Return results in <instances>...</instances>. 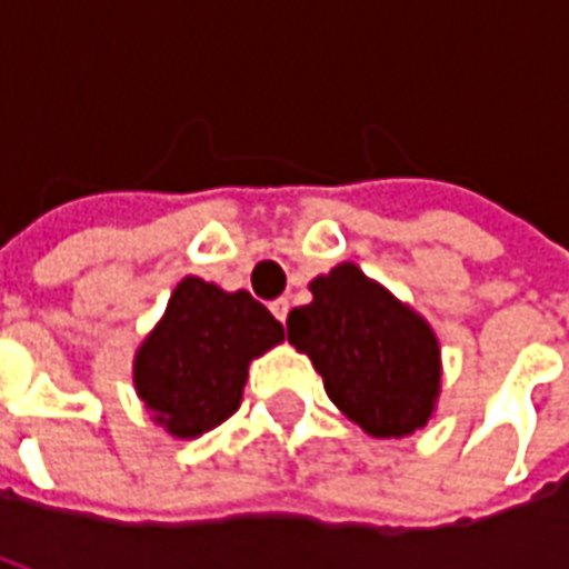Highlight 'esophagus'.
Segmentation results:
<instances>
[{
  "label": "esophagus",
  "instance_id": "esophagus-1",
  "mask_svg": "<svg viewBox=\"0 0 569 569\" xmlns=\"http://www.w3.org/2000/svg\"><path fill=\"white\" fill-rule=\"evenodd\" d=\"M271 313L280 322H286V317H289V298H277V301H271Z\"/></svg>",
  "mask_w": 569,
  "mask_h": 569
}]
</instances>
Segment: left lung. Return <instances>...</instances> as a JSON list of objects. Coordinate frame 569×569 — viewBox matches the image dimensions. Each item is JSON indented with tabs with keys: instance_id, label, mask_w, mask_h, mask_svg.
I'll return each instance as SVG.
<instances>
[{
	"instance_id": "obj_1",
	"label": "left lung",
	"mask_w": 569,
	"mask_h": 569,
	"mask_svg": "<svg viewBox=\"0 0 569 569\" xmlns=\"http://www.w3.org/2000/svg\"><path fill=\"white\" fill-rule=\"evenodd\" d=\"M310 292L313 301L289 313L286 338L308 353L335 406L378 439L423 427L441 381L439 345L427 322L357 264L317 277Z\"/></svg>"
}]
</instances>
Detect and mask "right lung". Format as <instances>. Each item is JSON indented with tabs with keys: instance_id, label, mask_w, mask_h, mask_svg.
Segmentation results:
<instances>
[{
	"instance_id": "obj_1",
	"label": "right lung",
	"mask_w": 569,
	"mask_h": 569,
	"mask_svg": "<svg viewBox=\"0 0 569 569\" xmlns=\"http://www.w3.org/2000/svg\"><path fill=\"white\" fill-rule=\"evenodd\" d=\"M283 341V326L249 292L186 277L137 353V393L167 432L191 439L240 406L249 359Z\"/></svg>"
}]
</instances>
